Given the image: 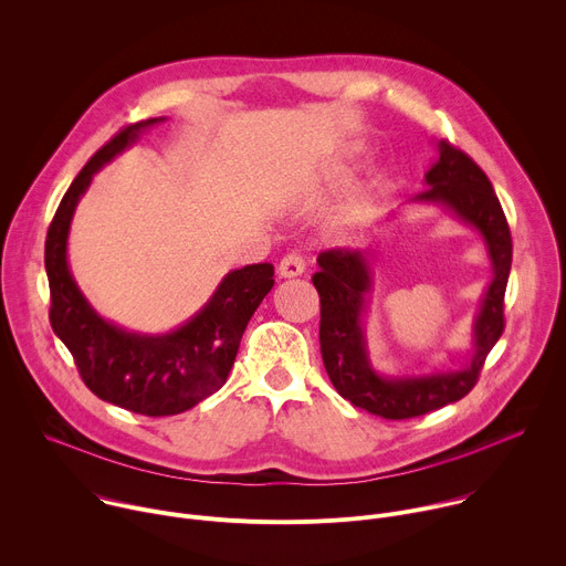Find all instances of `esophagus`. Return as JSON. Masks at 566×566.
Wrapping results in <instances>:
<instances>
[{
  "label": "esophagus",
  "instance_id": "obj_1",
  "mask_svg": "<svg viewBox=\"0 0 566 566\" xmlns=\"http://www.w3.org/2000/svg\"><path fill=\"white\" fill-rule=\"evenodd\" d=\"M304 269H306V260H304V255L297 253V251L284 255L282 262H280V266H277V271H280L282 277H297V275L304 273Z\"/></svg>",
  "mask_w": 566,
  "mask_h": 566
}]
</instances>
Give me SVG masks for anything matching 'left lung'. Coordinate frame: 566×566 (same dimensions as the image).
<instances>
[{"label":"left lung","mask_w":566,"mask_h":566,"mask_svg":"<svg viewBox=\"0 0 566 566\" xmlns=\"http://www.w3.org/2000/svg\"><path fill=\"white\" fill-rule=\"evenodd\" d=\"M428 190L417 203H441L486 241L493 280L472 325V358L454 371L426 376H380L367 356L363 313L371 291V253L325 251L311 277L319 295V352L338 394L369 415L400 421L434 412L463 398L479 378L486 356L504 334V293L513 262V239L493 184L474 160L439 140V158L426 175Z\"/></svg>","instance_id":"obj_1"}]
</instances>
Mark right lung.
<instances>
[{
    "label": "right lung",
    "instance_id": "1",
    "mask_svg": "<svg viewBox=\"0 0 566 566\" xmlns=\"http://www.w3.org/2000/svg\"><path fill=\"white\" fill-rule=\"evenodd\" d=\"M160 120L147 118L123 127L90 158L64 192L44 244L49 319L55 336L71 352L80 378L98 398L143 417L181 415L214 394L234 365L249 319L275 284L271 264L230 271L197 315L160 336L132 334L112 325L80 293L66 262L75 206L94 175L136 143L143 129Z\"/></svg>",
    "mask_w": 566,
    "mask_h": 566
}]
</instances>
